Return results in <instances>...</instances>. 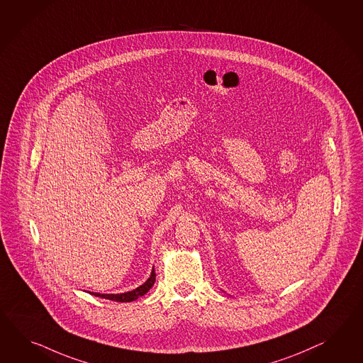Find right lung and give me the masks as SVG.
<instances>
[{"label":"right lung","instance_id":"obj_1","mask_svg":"<svg viewBox=\"0 0 363 363\" xmlns=\"http://www.w3.org/2000/svg\"><path fill=\"white\" fill-rule=\"evenodd\" d=\"M155 281H156V273H155V270H152L148 281L142 284L140 287L133 290V291L116 294V295L114 294H98V292H90V294L99 296V298H105V299H108V301H122V303H124V301H136L138 298L143 296L144 294L150 291V287L155 284Z\"/></svg>","mask_w":363,"mask_h":363}]
</instances>
